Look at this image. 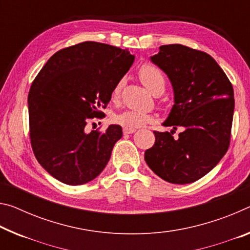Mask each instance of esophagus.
Instances as JSON below:
<instances>
[{"instance_id":"34e87169","label":"esophagus","mask_w":250,"mask_h":250,"mask_svg":"<svg viewBox=\"0 0 250 250\" xmlns=\"http://www.w3.org/2000/svg\"><path fill=\"white\" fill-rule=\"evenodd\" d=\"M136 132V129H132V128H124V133L125 134H130V133H133Z\"/></svg>"}]
</instances>
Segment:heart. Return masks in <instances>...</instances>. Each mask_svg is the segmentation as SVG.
<instances>
[{"mask_svg": "<svg viewBox=\"0 0 250 250\" xmlns=\"http://www.w3.org/2000/svg\"><path fill=\"white\" fill-rule=\"evenodd\" d=\"M139 77L142 83L148 88L152 93L156 92L158 88H165L166 80L164 74H162L161 71L157 68V66L151 65V64H144L139 70ZM122 86V80H119L114 88L112 90V93H111V97H112L113 100L119 98L120 96V91ZM152 121V116L151 114L142 112V111H137V110H125L122 111V112L118 113L116 117H114V122L118 125H120L125 128H140V126L148 125Z\"/></svg>", "mask_w": 250, "mask_h": 250, "instance_id": "heart-1", "label": "heart"}]
</instances>
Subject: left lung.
I'll list each match as a JSON object with an SVG mask.
<instances>
[{"instance_id":"obj_1","label":"left lung","mask_w":250,"mask_h":250,"mask_svg":"<svg viewBox=\"0 0 250 250\" xmlns=\"http://www.w3.org/2000/svg\"><path fill=\"white\" fill-rule=\"evenodd\" d=\"M151 61L171 81L175 104L145 160L161 179L176 185L199 180L217 166L230 145L235 108L231 82L208 53L181 44L161 45ZM177 127L183 132L177 140Z\"/></svg>"}]
</instances>
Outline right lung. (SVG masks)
<instances>
[{
	"instance_id": "obj_1",
	"label": "right lung",
	"mask_w": 250,
	"mask_h": 250,
	"mask_svg": "<svg viewBox=\"0 0 250 250\" xmlns=\"http://www.w3.org/2000/svg\"><path fill=\"white\" fill-rule=\"evenodd\" d=\"M133 60L126 50L85 41L58 51L35 77L27 98L31 146L55 179L83 185L105 168L122 128L86 132V125L104 117L101 109Z\"/></svg>"
}]
</instances>
